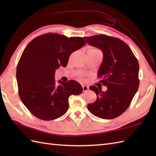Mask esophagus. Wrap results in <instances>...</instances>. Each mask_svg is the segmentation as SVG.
<instances>
[{
  "instance_id": "esophagus-1",
  "label": "esophagus",
  "mask_w": 156,
  "mask_h": 156,
  "mask_svg": "<svg viewBox=\"0 0 156 156\" xmlns=\"http://www.w3.org/2000/svg\"><path fill=\"white\" fill-rule=\"evenodd\" d=\"M88 88H89V87H88V86H87V85H83V86H82V90H83V92L87 91L88 90Z\"/></svg>"
}]
</instances>
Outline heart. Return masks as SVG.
Wrapping results in <instances>:
<instances>
[{"instance_id":"b5f03b06","label":"heart","mask_w":156,"mask_h":156,"mask_svg":"<svg viewBox=\"0 0 156 156\" xmlns=\"http://www.w3.org/2000/svg\"><path fill=\"white\" fill-rule=\"evenodd\" d=\"M97 49V50H99V49ZM80 78H82V79H84V76H82V75H81V76H80Z\"/></svg>"}]
</instances>
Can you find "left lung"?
Here are the masks:
<instances>
[{"mask_svg":"<svg viewBox=\"0 0 156 156\" xmlns=\"http://www.w3.org/2000/svg\"><path fill=\"white\" fill-rule=\"evenodd\" d=\"M88 45L98 48L103 53V60L98 77L107 87L103 92L95 86L90 87L97 96L94 103L87 108L96 117L112 119L127 110L136 93L139 85V63L129 46L121 39L105 35L84 37Z\"/></svg>","mask_w":156,"mask_h":156,"instance_id":"left-lung-1","label":"left lung"}]
</instances>
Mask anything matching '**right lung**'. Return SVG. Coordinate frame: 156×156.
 Instances as JSON below:
<instances>
[{"label":"right lung","mask_w":156,"mask_h":156,"mask_svg":"<svg viewBox=\"0 0 156 156\" xmlns=\"http://www.w3.org/2000/svg\"><path fill=\"white\" fill-rule=\"evenodd\" d=\"M80 37H68L48 33L34 38L26 46L16 67L19 95L35 117L51 121L64 115L68 98L82 92L75 80L55 82V69L66 67L72 53L86 45Z\"/></svg>","instance_id":"add662e5"}]
</instances>
